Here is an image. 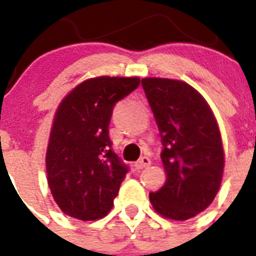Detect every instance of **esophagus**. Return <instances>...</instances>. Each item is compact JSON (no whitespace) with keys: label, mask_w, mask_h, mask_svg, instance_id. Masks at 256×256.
Returning a JSON list of instances; mask_svg holds the SVG:
<instances>
[{"label":"esophagus","mask_w":256,"mask_h":256,"mask_svg":"<svg viewBox=\"0 0 256 256\" xmlns=\"http://www.w3.org/2000/svg\"><path fill=\"white\" fill-rule=\"evenodd\" d=\"M152 164V160H150V158H148V156H142L140 160H138L134 164V168H136V170H142V168H148Z\"/></svg>","instance_id":"obj_1"}]
</instances>
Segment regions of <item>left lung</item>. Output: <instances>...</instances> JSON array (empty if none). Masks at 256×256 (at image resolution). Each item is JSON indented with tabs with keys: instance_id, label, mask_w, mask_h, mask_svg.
<instances>
[{
	"instance_id": "1",
	"label": "left lung",
	"mask_w": 256,
	"mask_h": 256,
	"mask_svg": "<svg viewBox=\"0 0 256 256\" xmlns=\"http://www.w3.org/2000/svg\"><path fill=\"white\" fill-rule=\"evenodd\" d=\"M164 150L166 183L148 198L172 220L194 218L210 206L222 182L224 152L218 124L206 100L186 82L142 78Z\"/></svg>"
}]
</instances>
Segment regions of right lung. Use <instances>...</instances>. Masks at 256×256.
<instances>
[{
    "label": "right lung",
    "mask_w": 256,
    "mask_h": 256,
    "mask_svg": "<svg viewBox=\"0 0 256 256\" xmlns=\"http://www.w3.org/2000/svg\"><path fill=\"white\" fill-rule=\"evenodd\" d=\"M138 77H96L74 88L58 106L46 152L48 183L66 215L104 218L128 168L112 152L108 124L118 100L140 86Z\"/></svg>",
    "instance_id": "right-lung-1"
}]
</instances>
